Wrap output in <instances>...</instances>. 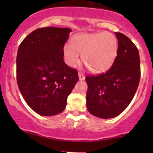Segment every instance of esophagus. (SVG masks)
<instances>
[{
    "mask_svg": "<svg viewBox=\"0 0 153 153\" xmlns=\"http://www.w3.org/2000/svg\"><path fill=\"white\" fill-rule=\"evenodd\" d=\"M78 78H79L80 81H84L85 80V76L82 73H79L78 74Z\"/></svg>",
    "mask_w": 153,
    "mask_h": 153,
    "instance_id": "1",
    "label": "esophagus"
}]
</instances>
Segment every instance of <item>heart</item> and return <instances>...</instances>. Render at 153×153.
Instances as JSON below:
<instances>
[{
    "label": "heart",
    "instance_id": "1",
    "mask_svg": "<svg viewBox=\"0 0 153 153\" xmlns=\"http://www.w3.org/2000/svg\"><path fill=\"white\" fill-rule=\"evenodd\" d=\"M118 52V41L113 34L104 32H81L74 35L71 44H65L63 54L67 65L75 67L80 56L91 72L101 74L110 69Z\"/></svg>",
    "mask_w": 153,
    "mask_h": 153
}]
</instances>
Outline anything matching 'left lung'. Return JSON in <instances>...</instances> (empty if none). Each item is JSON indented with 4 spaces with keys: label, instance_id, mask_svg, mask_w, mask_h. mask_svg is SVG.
<instances>
[{
    "label": "left lung",
    "instance_id": "8db88e82",
    "mask_svg": "<svg viewBox=\"0 0 153 153\" xmlns=\"http://www.w3.org/2000/svg\"><path fill=\"white\" fill-rule=\"evenodd\" d=\"M115 34L118 48L112 67L106 73L86 78L88 111L104 119L118 116L127 107L136 92L141 76L137 47L124 34Z\"/></svg>",
    "mask_w": 153,
    "mask_h": 153
}]
</instances>
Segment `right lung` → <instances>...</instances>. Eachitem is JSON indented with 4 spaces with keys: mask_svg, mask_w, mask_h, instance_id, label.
<instances>
[{
    "mask_svg": "<svg viewBox=\"0 0 153 153\" xmlns=\"http://www.w3.org/2000/svg\"><path fill=\"white\" fill-rule=\"evenodd\" d=\"M72 29L44 27L27 35L17 54V81L29 107L43 116L65 109L78 81L76 69L64 61L63 47Z\"/></svg>",
    "mask_w": 153,
    "mask_h": 153,
    "instance_id": "add662e5",
    "label": "right lung"
}]
</instances>
